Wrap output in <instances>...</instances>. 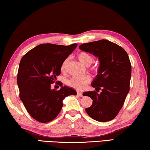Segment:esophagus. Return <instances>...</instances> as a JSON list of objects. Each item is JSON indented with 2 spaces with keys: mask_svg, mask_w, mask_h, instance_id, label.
<instances>
[{
  "mask_svg": "<svg viewBox=\"0 0 150 150\" xmlns=\"http://www.w3.org/2000/svg\"><path fill=\"white\" fill-rule=\"evenodd\" d=\"M77 95H78V96H80V97H82V96H83L82 93L80 92H77Z\"/></svg>",
  "mask_w": 150,
  "mask_h": 150,
  "instance_id": "34e87169",
  "label": "esophagus"
}]
</instances>
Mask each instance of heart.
Here are the masks:
<instances>
[{
  "label": "heart",
  "instance_id": "heart-1",
  "mask_svg": "<svg viewBox=\"0 0 150 150\" xmlns=\"http://www.w3.org/2000/svg\"><path fill=\"white\" fill-rule=\"evenodd\" d=\"M78 58L83 64L88 66L91 65L94 62V58L89 53L86 52H81L78 54ZM68 62V58L65 59L61 65V70L64 71L66 65ZM91 82V78L89 76H74L71 78L68 82L70 87L78 90H84L86 86Z\"/></svg>",
  "mask_w": 150,
  "mask_h": 150
}]
</instances>
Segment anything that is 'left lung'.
I'll return each mask as SVG.
<instances>
[{"mask_svg":"<svg viewBox=\"0 0 150 150\" xmlns=\"http://www.w3.org/2000/svg\"><path fill=\"white\" fill-rule=\"evenodd\" d=\"M80 50L98 58V74L92 82L95 91L84 92L93 103L86 112L96 121L105 122L116 117L123 106L129 91L132 66L129 56L121 46L108 40H100L81 45Z\"/></svg>","mask_w":150,"mask_h":150,"instance_id":"left-lung-1","label":"left lung"}]
</instances>
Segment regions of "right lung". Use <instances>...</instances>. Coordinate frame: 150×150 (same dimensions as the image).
Instances as JSON below:
<instances>
[{
    "instance_id": "1",
    "label": "right lung",
    "mask_w": 150,
    "mask_h": 150,
    "mask_svg": "<svg viewBox=\"0 0 150 150\" xmlns=\"http://www.w3.org/2000/svg\"><path fill=\"white\" fill-rule=\"evenodd\" d=\"M77 44L69 46L41 44L30 50L20 62L17 84L20 99L28 114L41 123L52 121L63 106V100L76 95L72 88L62 86L59 90L51 89L56 77L60 74L61 65Z\"/></svg>"
}]
</instances>
